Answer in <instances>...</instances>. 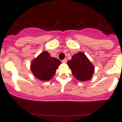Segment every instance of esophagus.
Returning a JSON list of instances; mask_svg holds the SVG:
<instances>
[{
    "mask_svg": "<svg viewBox=\"0 0 122 122\" xmlns=\"http://www.w3.org/2000/svg\"><path fill=\"white\" fill-rule=\"evenodd\" d=\"M62 63H66V62H67V60H66V59H63V60H62Z\"/></svg>",
    "mask_w": 122,
    "mask_h": 122,
    "instance_id": "esophagus-1",
    "label": "esophagus"
}]
</instances>
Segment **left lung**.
Instances as JSON below:
<instances>
[{"label": "left lung", "instance_id": "obj_1", "mask_svg": "<svg viewBox=\"0 0 122 122\" xmlns=\"http://www.w3.org/2000/svg\"><path fill=\"white\" fill-rule=\"evenodd\" d=\"M67 65L77 80L86 81L93 77L95 66L82 52L73 55L71 59L68 61Z\"/></svg>", "mask_w": 122, "mask_h": 122}]
</instances>
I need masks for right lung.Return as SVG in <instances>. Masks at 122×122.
Wrapping results in <instances>:
<instances>
[{"label": "right lung", "instance_id": "obj_1", "mask_svg": "<svg viewBox=\"0 0 122 122\" xmlns=\"http://www.w3.org/2000/svg\"><path fill=\"white\" fill-rule=\"evenodd\" d=\"M60 64L59 59L51 57L48 51H43L32 60L30 70L36 78L42 81H48L53 77Z\"/></svg>", "mask_w": 122, "mask_h": 122}]
</instances>
